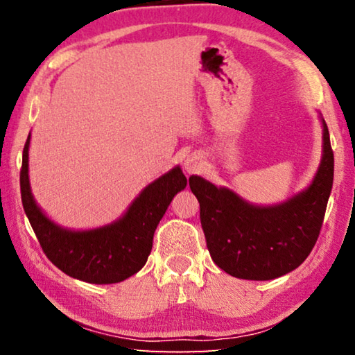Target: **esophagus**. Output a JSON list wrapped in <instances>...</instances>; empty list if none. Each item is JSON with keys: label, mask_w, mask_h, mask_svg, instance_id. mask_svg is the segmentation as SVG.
<instances>
[{"label": "esophagus", "mask_w": 355, "mask_h": 355, "mask_svg": "<svg viewBox=\"0 0 355 355\" xmlns=\"http://www.w3.org/2000/svg\"><path fill=\"white\" fill-rule=\"evenodd\" d=\"M200 167H202V161H200L199 156H189V158H186V161H184L186 172L196 173V172L200 171Z\"/></svg>", "instance_id": "esophagus-1"}]
</instances>
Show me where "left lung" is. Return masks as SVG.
<instances>
[{
  "mask_svg": "<svg viewBox=\"0 0 355 355\" xmlns=\"http://www.w3.org/2000/svg\"><path fill=\"white\" fill-rule=\"evenodd\" d=\"M322 161L313 183L286 203L260 208L197 175L191 191L200 203V224L213 261L245 280H271L304 263L320 236L334 183V150L322 120Z\"/></svg>",
  "mask_w": 355,
  "mask_h": 355,
  "instance_id": "left-lung-1",
  "label": "left lung"
}]
</instances>
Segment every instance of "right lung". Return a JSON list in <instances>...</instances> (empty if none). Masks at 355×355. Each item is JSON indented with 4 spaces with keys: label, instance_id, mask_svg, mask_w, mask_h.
I'll return each instance as SVG.
<instances>
[{
    "label": "right lung",
    "instance_id": "add662e5",
    "mask_svg": "<svg viewBox=\"0 0 355 355\" xmlns=\"http://www.w3.org/2000/svg\"><path fill=\"white\" fill-rule=\"evenodd\" d=\"M29 136L23 148L20 191L25 213L40 248L56 268L89 284H117L141 271L152 252L153 233L173 196L186 188L180 167L156 180L131 203L127 214L111 225L87 232L58 227L35 205L28 178Z\"/></svg>",
    "mask_w": 355,
    "mask_h": 355
}]
</instances>
